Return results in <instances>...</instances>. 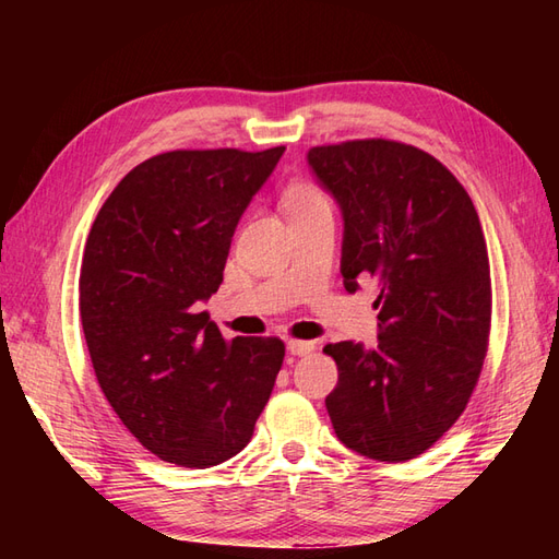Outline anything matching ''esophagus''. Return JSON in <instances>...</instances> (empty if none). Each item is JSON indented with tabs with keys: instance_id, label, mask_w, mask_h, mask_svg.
Instances as JSON below:
<instances>
[{
	"instance_id": "esophagus-1",
	"label": "esophagus",
	"mask_w": 559,
	"mask_h": 559,
	"mask_svg": "<svg viewBox=\"0 0 559 559\" xmlns=\"http://www.w3.org/2000/svg\"><path fill=\"white\" fill-rule=\"evenodd\" d=\"M286 348L290 355H298L300 358V355H310L314 350V343L312 341H288Z\"/></svg>"
}]
</instances>
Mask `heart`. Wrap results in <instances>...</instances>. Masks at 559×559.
<instances>
[{
  "label": "heart",
  "mask_w": 559,
  "mask_h": 559,
  "mask_svg": "<svg viewBox=\"0 0 559 559\" xmlns=\"http://www.w3.org/2000/svg\"><path fill=\"white\" fill-rule=\"evenodd\" d=\"M286 204L290 213H307V211H319L329 209V199L319 192V189L310 182H298L288 189Z\"/></svg>",
  "instance_id": "heart-1"
}]
</instances>
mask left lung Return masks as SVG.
I'll list each match as a JSON object with an SVG mask.
<instances>
[{
	"mask_svg": "<svg viewBox=\"0 0 559 559\" xmlns=\"http://www.w3.org/2000/svg\"><path fill=\"white\" fill-rule=\"evenodd\" d=\"M307 165L341 209L343 286H379L377 346L324 348L338 365L331 425L360 456L415 459L459 420L488 350L492 290L478 211L442 163L399 141L314 146Z\"/></svg>",
	"mask_w": 559,
	"mask_h": 559,
	"instance_id": "8db88e82",
	"label": "left lung"
}]
</instances>
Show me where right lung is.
I'll list each match as a JSON object with an SVG mask.
<instances>
[{
    "label": "right lung",
    "instance_id": "1",
    "mask_svg": "<svg viewBox=\"0 0 559 559\" xmlns=\"http://www.w3.org/2000/svg\"><path fill=\"white\" fill-rule=\"evenodd\" d=\"M283 151L160 153L124 175L88 233L79 310L93 370L127 430L177 466L240 454L283 365V341H225L199 312Z\"/></svg>",
    "mask_w": 559,
    "mask_h": 559
}]
</instances>
